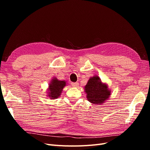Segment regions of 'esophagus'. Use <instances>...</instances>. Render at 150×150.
<instances>
[{"mask_svg": "<svg viewBox=\"0 0 150 150\" xmlns=\"http://www.w3.org/2000/svg\"><path fill=\"white\" fill-rule=\"evenodd\" d=\"M71 84H72V86H73V87H75V88L78 87V86H79V83H72Z\"/></svg>", "mask_w": 150, "mask_h": 150, "instance_id": "34e87169", "label": "esophagus"}]
</instances>
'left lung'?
I'll return each instance as SVG.
<instances>
[{
  "label": "left lung",
  "instance_id": "1",
  "mask_svg": "<svg viewBox=\"0 0 150 150\" xmlns=\"http://www.w3.org/2000/svg\"><path fill=\"white\" fill-rule=\"evenodd\" d=\"M84 88L87 99L94 104H103L111 94L108 85L103 83L98 76L90 78Z\"/></svg>",
  "mask_w": 150,
  "mask_h": 150
}]
</instances>
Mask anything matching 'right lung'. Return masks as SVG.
Segmentation results:
<instances>
[{
  "label": "right lung",
  "instance_id": "add662e5",
  "mask_svg": "<svg viewBox=\"0 0 150 150\" xmlns=\"http://www.w3.org/2000/svg\"><path fill=\"white\" fill-rule=\"evenodd\" d=\"M66 86V81H60L56 77L54 78L49 83L47 89V97L51 99H55L59 97L62 92L63 88Z\"/></svg>",
  "mask_w": 150,
  "mask_h": 150
}]
</instances>
